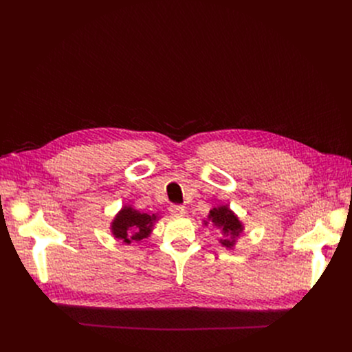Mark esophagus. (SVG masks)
<instances>
[{
    "label": "esophagus",
    "instance_id": "34e87169",
    "mask_svg": "<svg viewBox=\"0 0 352 352\" xmlns=\"http://www.w3.org/2000/svg\"><path fill=\"white\" fill-rule=\"evenodd\" d=\"M170 212H171L173 214L181 216V214L185 213V206H182V205H171V206H170Z\"/></svg>",
    "mask_w": 352,
    "mask_h": 352
}]
</instances>
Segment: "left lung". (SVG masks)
I'll use <instances>...</instances> for the list:
<instances>
[{
	"instance_id": "8db88e82",
	"label": "left lung",
	"mask_w": 352,
	"mask_h": 352,
	"mask_svg": "<svg viewBox=\"0 0 352 352\" xmlns=\"http://www.w3.org/2000/svg\"><path fill=\"white\" fill-rule=\"evenodd\" d=\"M209 219L214 223V226L223 230L224 235H230V238L221 239V243L227 248L232 246L234 238L238 236V234L242 231V226L239 220L234 216V213L227 206H220L210 210Z\"/></svg>"
}]
</instances>
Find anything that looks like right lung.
<instances>
[{
	"label": "right lung",
	"mask_w": 352,
	"mask_h": 352,
	"mask_svg": "<svg viewBox=\"0 0 352 352\" xmlns=\"http://www.w3.org/2000/svg\"><path fill=\"white\" fill-rule=\"evenodd\" d=\"M156 219V214L150 216L133 210L132 208H124L113 221V234L126 243L131 241H140L148 236Z\"/></svg>",
	"instance_id": "obj_1"
}]
</instances>
